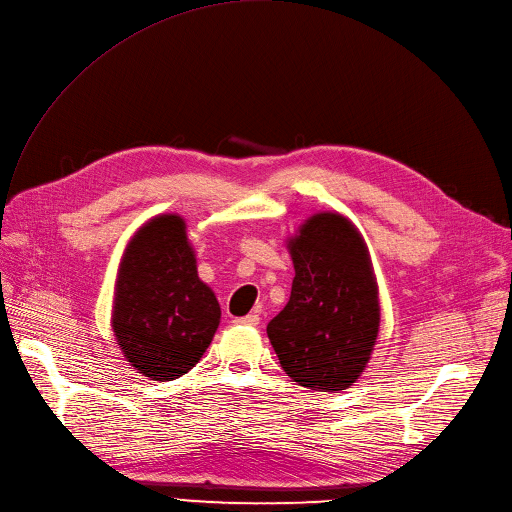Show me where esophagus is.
<instances>
[{
	"mask_svg": "<svg viewBox=\"0 0 512 512\" xmlns=\"http://www.w3.org/2000/svg\"><path fill=\"white\" fill-rule=\"evenodd\" d=\"M234 323H238V325H251V327H255V325H259V315H257V313H249L247 317H238V319H234Z\"/></svg>",
	"mask_w": 512,
	"mask_h": 512,
	"instance_id": "obj_1",
	"label": "esophagus"
}]
</instances>
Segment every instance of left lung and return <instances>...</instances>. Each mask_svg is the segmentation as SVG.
<instances>
[{
    "label": "left lung",
    "instance_id": "8db88e82",
    "mask_svg": "<svg viewBox=\"0 0 512 512\" xmlns=\"http://www.w3.org/2000/svg\"><path fill=\"white\" fill-rule=\"evenodd\" d=\"M288 249L292 292L267 337L294 383L344 391L364 372L381 323L364 238L342 214L321 212L300 226Z\"/></svg>",
    "mask_w": 512,
    "mask_h": 512
}]
</instances>
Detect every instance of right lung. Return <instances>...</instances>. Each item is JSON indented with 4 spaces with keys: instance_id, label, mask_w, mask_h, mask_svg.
Wrapping results in <instances>:
<instances>
[{
    "instance_id": "right-lung-1",
    "label": "right lung",
    "mask_w": 512,
    "mask_h": 512,
    "mask_svg": "<svg viewBox=\"0 0 512 512\" xmlns=\"http://www.w3.org/2000/svg\"><path fill=\"white\" fill-rule=\"evenodd\" d=\"M195 263L187 224L177 214L146 222L123 253L113 331L127 362L152 381L189 372L220 325V304Z\"/></svg>"
}]
</instances>
